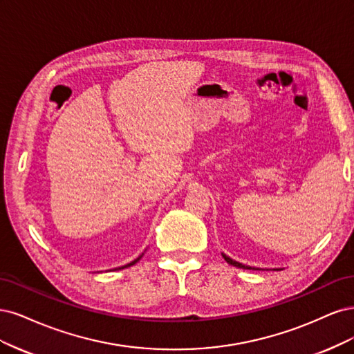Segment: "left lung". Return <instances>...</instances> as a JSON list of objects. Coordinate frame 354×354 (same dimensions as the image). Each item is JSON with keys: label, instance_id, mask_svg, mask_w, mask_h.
<instances>
[{"label": "left lung", "instance_id": "obj_1", "mask_svg": "<svg viewBox=\"0 0 354 354\" xmlns=\"http://www.w3.org/2000/svg\"><path fill=\"white\" fill-rule=\"evenodd\" d=\"M222 257L227 261V263L230 265H232V266H235V268H243V269H254V270H259V269H256V268H252V266H245V265H243V263H239V261H235V260H232L231 257H227L226 254H223L222 253ZM273 270H281V269H273Z\"/></svg>", "mask_w": 354, "mask_h": 354}]
</instances>
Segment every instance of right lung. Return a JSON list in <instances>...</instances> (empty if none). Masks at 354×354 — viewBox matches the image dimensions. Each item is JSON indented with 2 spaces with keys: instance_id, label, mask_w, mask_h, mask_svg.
<instances>
[{
  "instance_id": "add662e5",
  "label": "right lung",
  "mask_w": 354,
  "mask_h": 354,
  "mask_svg": "<svg viewBox=\"0 0 354 354\" xmlns=\"http://www.w3.org/2000/svg\"><path fill=\"white\" fill-rule=\"evenodd\" d=\"M142 256H144V253H142V254H141V256H140V257H136V259H135V260H132V261H131V263H128V265H124V266H122V268H119V269H124V268H129V266H132V265H135V263H136V261H138V260H140V259H141V257H142Z\"/></svg>"
}]
</instances>
